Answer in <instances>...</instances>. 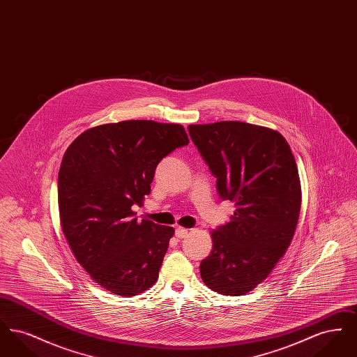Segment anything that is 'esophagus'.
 Masks as SVG:
<instances>
[{"instance_id": "esophagus-1", "label": "esophagus", "mask_w": 357, "mask_h": 357, "mask_svg": "<svg viewBox=\"0 0 357 357\" xmlns=\"http://www.w3.org/2000/svg\"><path fill=\"white\" fill-rule=\"evenodd\" d=\"M187 231H188V230L185 229V227H176V229H175V236L179 238V239H182V238L186 237Z\"/></svg>"}]
</instances>
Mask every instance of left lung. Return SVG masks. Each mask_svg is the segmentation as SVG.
<instances>
[{
	"mask_svg": "<svg viewBox=\"0 0 357 357\" xmlns=\"http://www.w3.org/2000/svg\"><path fill=\"white\" fill-rule=\"evenodd\" d=\"M188 134L217 178L222 201L237 207L211 231L201 277L213 290L242 296L261 284L285 255L301 208L298 170L277 131L243 121L191 124Z\"/></svg>",
	"mask_w": 357,
	"mask_h": 357,
	"instance_id": "left-lung-1",
	"label": "left lung"
}]
</instances>
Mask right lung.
I'll list each match as a JSON object with an SVG mask.
<instances>
[{"label": "right lung", "mask_w": 357, "mask_h": 357, "mask_svg": "<svg viewBox=\"0 0 357 357\" xmlns=\"http://www.w3.org/2000/svg\"><path fill=\"white\" fill-rule=\"evenodd\" d=\"M188 144L181 124L126 120L77 136L59 171V211L79 264L100 287L135 296L153 287L174 229L134 218L159 162Z\"/></svg>", "instance_id": "right-lung-1"}]
</instances>
